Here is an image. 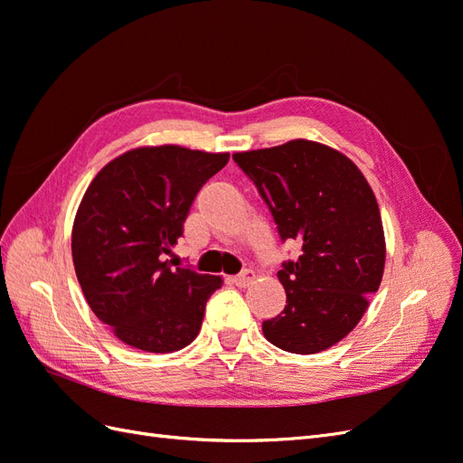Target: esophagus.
<instances>
[{
  "label": "esophagus",
  "instance_id": "esophagus-1",
  "mask_svg": "<svg viewBox=\"0 0 463 463\" xmlns=\"http://www.w3.org/2000/svg\"><path fill=\"white\" fill-rule=\"evenodd\" d=\"M257 279V274H255V270H243L241 274H237V276H233L232 278V282L235 284V286H240V288H247V286H250Z\"/></svg>",
  "mask_w": 463,
  "mask_h": 463
}]
</instances>
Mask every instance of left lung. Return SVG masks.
I'll return each mask as SVG.
<instances>
[{"label":"left lung","instance_id":"left-lung-1","mask_svg":"<svg viewBox=\"0 0 463 463\" xmlns=\"http://www.w3.org/2000/svg\"><path fill=\"white\" fill-rule=\"evenodd\" d=\"M233 160L270 206L279 237L301 241L299 259L278 272L286 309L262 322L264 338L289 354L325 352L359 325L383 282L384 228L369 181L345 154L307 138Z\"/></svg>","mask_w":463,"mask_h":463}]
</instances>
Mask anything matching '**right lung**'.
<instances>
[{"label": "right lung", "instance_id": "add662e5", "mask_svg": "<svg viewBox=\"0 0 463 463\" xmlns=\"http://www.w3.org/2000/svg\"><path fill=\"white\" fill-rule=\"evenodd\" d=\"M228 160V152L138 146L108 162L82 194L71 232L75 274L119 342L172 354L197 338L223 279L172 269L164 255L184 233L201 187Z\"/></svg>", "mask_w": 463, "mask_h": 463}]
</instances>
